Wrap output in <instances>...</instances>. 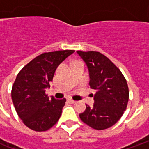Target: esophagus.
<instances>
[{"label":"esophagus","mask_w":149,"mask_h":149,"mask_svg":"<svg viewBox=\"0 0 149 149\" xmlns=\"http://www.w3.org/2000/svg\"><path fill=\"white\" fill-rule=\"evenodd\" d=\"M68 102H69V103H70V104H74L75 102H76L75 100H72V99H71V98H68Z\"/></svg>","instance_id":"34e87169"}]
</instances>
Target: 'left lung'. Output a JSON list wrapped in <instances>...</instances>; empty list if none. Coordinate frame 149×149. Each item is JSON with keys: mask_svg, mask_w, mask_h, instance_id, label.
Masks as SVG:
<instances>
[{"mask_svg": "<svg viewBox=\"0 0 149 149\" xmlns=\"http://www.w3.org/2000/svg\"><path fill=\"white\" fill-rule=\"evenodd\" d=\"M87 65L89 86L96 91L93 106L86 104L80 118L97 130H103L115 125L121 117L128 104V84L116 66L109 59L96 51H77Z\"/></svg>", "mask_w": 149, "mask_h": 149, "instance_id": "left-lung-1", "label": "left lung"}]
</instances>
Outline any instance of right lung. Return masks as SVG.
<instances>
[{
  "label": "right lung",
  "instance_id": "add662e5",
  "mask_svg": "<svg viewBox=\"0 0 149 149\" xmlns=\"http://www.w3.org/2000/svg\"><path fill=\"white\" fill-rule=\"evenodd\" d=\"M74 50L42 53L31 61L17 76L12 88V100L19 117L28 128L46 131L61 117L66 99L49 97V88L56 68Z\"/></svg>",
  "mask_w": 149,
  "mask_h": 149
}]
</instances>
